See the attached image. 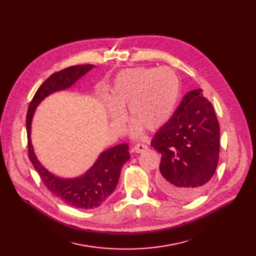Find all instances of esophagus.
Wrapping results in <instances>:
<instances>
[{
	"label": "esophagus",
	"mask_w": 256,
	"mask_h": 256,
	"mask_svg": "<svg viewBox=\"0 0 256 256\" xmlns=\"http://www.w3.org/2000/svg\"><path fill=\"white\" fill-rule=\"evenodd\" d=\"M147 149H148V146L145 145V144H141V143L136 144V145L134 147V150L136 153H142V152H144V151L147 150Z\"/></svg>",
	"instance_id": "esophagus-1"
}]
</instances>
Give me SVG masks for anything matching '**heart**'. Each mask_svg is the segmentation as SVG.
<instances>
[{
  "label": "heart",
  "mask_w": 256,
  "mask_h": 256,
  "mask_svg": "<svg viewBox=\"0 0 256 256\" xmlns=\"http://www.w3.org/2000/svg\"><path fill=\"white\" fill-rule=\"evenodd\" d=\"M180 80L168 67H134L116 74L110 96L102 98L104 109L114 126L126 120L124 108L128 106L132 120L130 132L138 136L143 128L157 130L172 118L180 97Z\"/></svg>",
  "instance_id": "obj_1"
}]
</instances>
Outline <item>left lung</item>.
Instances as JSON below:
<instances>
[{"label":"left lung","mask_w":256,"mask_h":256,"mask_svg":"<svg viewBox=\"0 0 256 256\" xmlns=\"http://www.w3.org/2000/svg\"><path fill=\"white\" fill-rule=\"evenodd\" d=\"M151 146L161 154V191L182 200L199 196L214 176L220 157V126L202 90L186 94L170 120L154 134Z\"/></svg>","instance_id":"8db88e82"}]
</instances>
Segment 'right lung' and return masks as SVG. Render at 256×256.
<instances>
[{
	"mask_svg": "<svg viewBox=\"0 0 256 256\" xmlns=\"http://www.w3.org/2000/svg\"><path fill=\"white\" fill-rule=\"evenodd\" d=\"M94 67L92 64L76 65L53 74L38 88L26 115L28 157L34 170L51 193L66 204L82 209L98 207L112 194L118 182L122 168L130 157L128 145L120 144L105 150L84 174L74 178H63L51 174L40 164L32 144L30 130L34 111L46 97L70 88Z\"/></svg>",
	"mask_w": 256,
	"mask_h": 256,
	"instance_id": "obj_1",
	"label": "right lung"
}]
</instances>
